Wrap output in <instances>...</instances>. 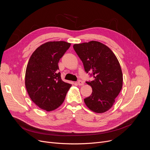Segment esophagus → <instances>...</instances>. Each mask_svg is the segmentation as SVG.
<instances>
[{"mask_svg": "<svg viewBox=\"0 0 150 150\" xmlns=\"http://www.w3.org/2000/svg\"><path fill=\"white\" fill-rule=\"evenodd\" d=\"M77 84H78V85H79V86H83L84 84V82L82 80H79L77 81Z\"/></svg>", "mask_w": 150, "mask_h": 150, "instance_id": "1", "label": "esophagus"}]
</instances>
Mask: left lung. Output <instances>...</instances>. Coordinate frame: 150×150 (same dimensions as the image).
<instances>
[{"label": "left lung", "mask_w": 150, "mask_h": 150, "mask_svg": "<svg viewBox=\"0 0 150 150\" xmlns=\"http://www.w3.org/2000/svg\"><path fill=\"white\" fill-rule=\"evenodd\" d=\"M73 47L85 72L93 77V80L86 82L92 88L91 95L84 99L86 105L97 113L108 111L122 88L123 75L119 61L108 47L98 41L74 44Z\"/></svg>", "instance_id": "1"}]
</instances>
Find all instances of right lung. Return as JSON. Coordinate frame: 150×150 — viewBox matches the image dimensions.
I'll use <instances>...</instances> for the list:
<instances>
[{
    "label": "right lung",
    "instance_id": "right-lung-1",
    "mask_svg": "<svg viewBox=\"0 0 150 150\" xmlns=\"http://www.w3.org/2000/svg\"><path fill=\"white\" fill-rule=\"evenodd\" d=\"M70 45L65 41L46 42L36 49L28 61L25 87L31 100L45 111L58 108L72 86L61 80L58 64Z\"/></svg>",
    "mask_w": 150,
    "mask_h": 150
}]
</instances>
